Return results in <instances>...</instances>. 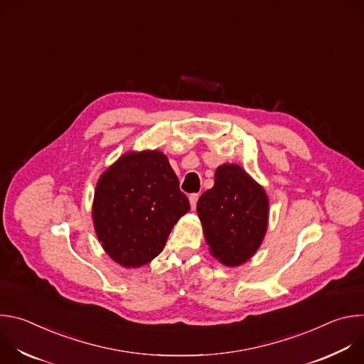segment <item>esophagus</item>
I'll return each instance as SVG.
<instances>
[{
	"label": "esophagus",
	"instance_id": "1",
	"mask_svg": "<svg viewBox=\"0 0 364 364\" xmlns=\"http://www.w3.org/2000/svg\"><path fill=\"white\" fill-rule=\"evenodd\" d=\"M198 194L197 193H194V194H190V197H188V200H190V204H191V209L194 210L196 209V205H197V200H198Z\"/></svg>",
	"mask_w": 364,
	"mask_h": 364
}]
</instances>
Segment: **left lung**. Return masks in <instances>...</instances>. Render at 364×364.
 Returning a JSON list of instances; mask_svg holds the SVG:
<instances>
[{
  "mask_svg": "<svg viewBox=\"0 0 364 364\" xmlns=\"http://www.w3.org/2000/svg\"><path fill=\"white\" fill-rule=\"evenodd\" d=\"M268 197L239 166L216 170L215 186L201 194L197 213L212 255L237 267L261 246L268 226Z\"/></svg>",
  "mask_w": 364,
  "mask_h": 364,
  "instance_id": "obj_1",
  "label": "left lung"
}]
</instances>
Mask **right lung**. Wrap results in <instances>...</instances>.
<instances>
[{"instance_id": "1", "label": "right lung", "mask_w": 364, "mask_h": 364, "mask_svg": "<svg viewBox=\"0 0 364 364\" xmlns=\"http://www.w3.org/2000/svg\"><path fill=\"white\" fill-rule=\"evenodd\" d=\"M188 210V198L166 155L144 151L125 154L103 173L92 216L107 253L119 265L136 268L161 253Z\"/></svg>"}]
</instances>
